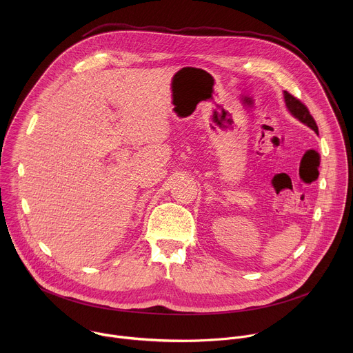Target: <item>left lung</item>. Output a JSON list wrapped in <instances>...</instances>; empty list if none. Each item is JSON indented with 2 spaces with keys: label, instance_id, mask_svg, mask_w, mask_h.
Segmentation results:
<instances>
[{
  "label": "left lung",
  "instance_id": "8db88e82",
  "mask_svg": "<svg viewBox=\"0 0 353 353\" xmlns=\"http://www.w3.org/2000/svg\"><path fill=\"white\" fill-rule=\"evenodd\" d=\"M283 97H285V103H286V108L297 119L300 120L303 124L309 125L312 130H314L316 132H319V127L313 119V116L310 114L309 109L300 102L299 99H296L294 96H292L289 92H283Z\"/></svg>",
  "mask_w": 353,
  "mask_h": 353
}]
</instances>
